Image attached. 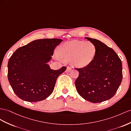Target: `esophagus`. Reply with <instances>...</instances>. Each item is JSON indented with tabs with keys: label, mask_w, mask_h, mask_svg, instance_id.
Listing matches in <instances>:
<instances>
[{
	"label": "esophagus",
	"mask_w": 131,
	"mask_h": 131,
	"mask_svg": "<svg viewBox=\"0 0 131 131\" xmlns=\"http://www.w3.org/2000/svg\"><path fill=\"white\" fill-rule=\"evenodd\" d=\"M71 67H70V66H68V67H67V69H66V71L67 72H69V71H71Z\"/></svg>",
	"instance_id": "obj_1"
}]
</instances>
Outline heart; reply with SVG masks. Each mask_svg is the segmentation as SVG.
Returning <instances> with one entry per match:
<instances>
[{
	"instance_id": "b5f03b06",
	"label": "heart",
	"mask_w": 131,
	"mask_h": 131,
	"mask_svg": "<svg viewBox=\"0 0 131 131\" xmlns=\"http://www.w3.org/2000/svg\"><path fill=\"white\" fill-rule=\"evenodd\" d=\"M96 53V48L92 42L73 40L63 43L60 48V53L56 52L55 55L58 59L71 60L73 66L83 68L91 62Z\"/></svg>"
}]
</instances>
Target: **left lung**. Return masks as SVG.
Wrapping results in <instances>:
<instances>
[{
  "instance_id": "8db88e82",
  "label": "left lung",
  "mask_w": 131,
  "mask_h": 131,
  "mask_svg": "<svg viewBox=\"0 0 131 131\" xmlns=\"http://www.w3.org/2000/svg\"><path fill=\"white\" fill-rule=\"evenodd\" d=\"M86 39L95 45L96 53L88 66L75 68L79 72L76 88L79 94L88 101L102 102L115 95L122 82V62L112 48L97 39Z\"/></svg>"
}]
</instances>
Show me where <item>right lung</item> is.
<instances>
[{"instance_id":"obj_1","label":"right lung","mask_w":131,"mask_h":131,"mask_svg":"<svg viewBox=\"0 0 131 131\" xmlns=\"http://www.w3.org/2000/svg\"><path fill=\"white\" fill-rule=\"evenodd\" d=\"M62 41L59 39L36 40L13 53L8 63V78L19 98L35 102L45 100L51 94L57 78L66 67L53 70L46 62Z\"/></svg>"}]
</instances>
